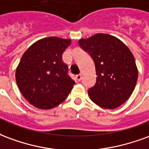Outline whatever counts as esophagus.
Instances as JSON below:
<instances>
[{
  "instance_id": "1",
  "label": "esophagus",
  "mask_w": 149,
  "mask_h": 149,
  "mask_svg": "<svg viewBox=\"0 0 149 149\" xmlns=\"http://www.w3.org/2000/svg\"><path fill=\"white\" fill-rule=\"evenodd\" d=\"M75 78H76V79H77V81H80V80H81V79H82V75H81V74H77V75L75 76Z\"/></svg>"
}]
</instances>
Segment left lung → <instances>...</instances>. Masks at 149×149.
<instances>
[{"mask_svg":"<svg viewBox=\"0 0 149 149\" xmlns=\"http://www.w3.org/2000/svg\"><path fill=\"white\" fill-rule=\"evenodd\" d=\"M95 64L96 83L88 94L104 109H116L125 102L134 91L138 78L135 58L129 47L115 36L98 33L79 40Z\"/></svg>","mask_w":149,"mask_h":149,"instance_id":"1","label":"left lung"}]
</instances>
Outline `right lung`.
Segmentation results:
<instances>
[{"mask_svg": "<svg viewBox=\"0 0 149 149\" xmlns=\"http://www.w3.org/2000/svg\"><path fill=\"white\" fill-rule=\"evenodd\" d=\"M70 43V39L43 38L29 47L21 57L16 70L17 86L24 98L38 109L55 108L73 88L74 81L62 59Z\"/></svg>", "mask_w": 149, "mask_h": 149, "instance_id": "right-lung-1", "label": "right lung"}]
</instances>
